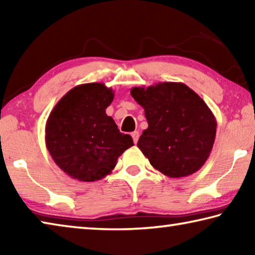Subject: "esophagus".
Masks as SVG:
<instances>
[{
    "mask_svg": "<svg viewBox=\"0 0 255 255\" xmlns=\"http://www.w3.org/2000/svg\"><path fill=\"white\" fill-rule=\"evenodd\" d=\"M131 137H132V139H133V143L137 144L138 138H139V132H138V131H133V132H131Z\"/></svg>",
    "mask_w": 255,
    "mask_h": 255,
    "instance_id": "esophagus-1",
    "label": "esophagus"
}]
</instances>
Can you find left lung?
I'll return each mask as SVG.
<instances>
[{
  "instance_id": "8db88e82",
  "label": "left lung",
  "mask_w": 255,
  "mask_h": 255,
  "mask_svg": "<svg viewBox=\"0 0 255 255\" xmlns=\"http://www.w3.org/2000/svg\"><path fill=\"white\" fill-rule=\"evenodd\" d=\"M130 94L144 108L148 124L137 146L150 165L169 178L200 170L213 149L217 128L206 102L181 82L135 86Z\"/></svg>"
}]
</instances>
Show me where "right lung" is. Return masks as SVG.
<instances>
[{
    "label": "right lung",
    "mask_w": 255,
    "mask_h": 255,
    "mask_svg": "<svg viewBox=\"0 0 255 255\" xmlns=\"http://www.w3.org/2000/svg\"><path fill=\"white\" fill-rule=\"evenodd\" d=\"M115 98L103 83H85L70 90L47 119V149L71 178L93 182L110 174L118 157L133 145L106 114Z\"/></svg>",
    "instance_id": "1"
}]
</instances>
